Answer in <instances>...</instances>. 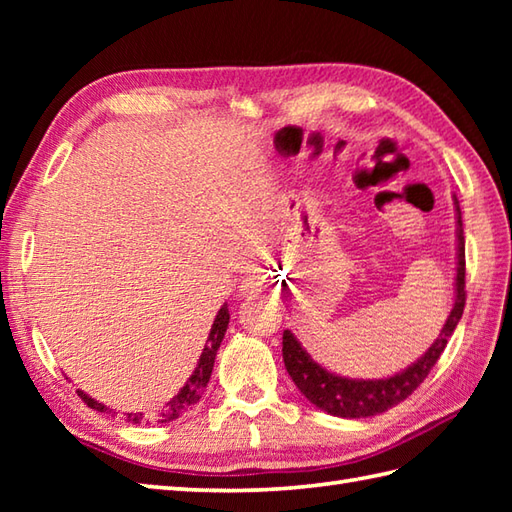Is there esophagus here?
Returning a JSON list of instances; mask_svg holds the SVG:
<instances>
[{
    "label": "esophagus",
    "instance_id": "34e87169",
    "mask_svg": "<svg viewBox=\"0 0 512 512\" xmlns=\"http://www.w3.org/2000/svg\"><path fill=\"white\" fill-rule=\"evenodd\" d=\"M242 290L246 292V295H253V292H257L259 290V284H255V281H250V279H246L244 284H242Z\"/></svg>",
    "mask_w": 512,
    "mask_h": 512
}]
</instances>
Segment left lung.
<instances>
[{"mask_svg": "<svg viewBox=\"0 0 512 512\" xmlns=\"http://www.w3.org/2000/svg\"><path fill=\"white\" fill-rule=\"evenodd\" d=\"M455 202V237H458V262H455V295H453V308L447 317V323L442 325L440 336L431 343V347L424 352L416 363H411L402 372L389 376V378H347L332 374L328 369L321 367L314 358L303 350V345L290 330H284V363L290 378L295 380L299 391L306 396L314 407L321 411H328L330 416L339 418H369L376 413H383L391 409L398 402L411 396L413 391L420 387L424 378L429 376L431 367L438 363L440 354L447 347L451 334L458 328L462 319L466 292H464V231H462V211L460 202L453 195Z\"/></svg>", "mask_w": 512, "mask_h": 512, "instance_id": "left-lung-1", "label": "left lung"}]
</instances>
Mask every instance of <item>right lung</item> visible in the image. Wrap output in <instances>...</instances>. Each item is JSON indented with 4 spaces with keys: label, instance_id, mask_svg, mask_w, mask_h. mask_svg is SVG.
<instances>
[{
    "label": "right lung",
    "instance_id": "add662e5",
    "mask_svg": "<svg viewBox=\"0 0 512 512\" xmlns=\"http://www.w3.org/2000/svg\"><path fill=\"white\" fill-rule=\"evenodd\" d=\"M228 321H231V314H228V306L224 303L220 312L215 314V321L211 325V332H209V339H206L204 350L198 358V365H195L193 374L189 376L187 383H184V387L167 402V405H162L154 413H140V411L138 413H125V418H127L129 424H165V422L180 418L182 413H187L193 405H198L206 385H209L213 363H215V354H217V350H220V343H222L224 334H226ZM79 396H81L85 405L96 409V411H101V413H112L114 411L107 405H103V402L94 400L92 396H88L81 389H79Z\"/></svg>",
    "mask_w": 512,
    "mask_h": 512
}]
</instances>
